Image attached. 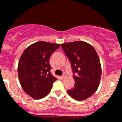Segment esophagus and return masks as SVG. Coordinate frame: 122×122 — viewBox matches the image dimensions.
Returning <instances> with one entry per match:
<instances>
[{
  "mask_svg": "<svg viewBox=\"0 0 122 122\" xmlns=\"http://www.w3.org/2000/svg\"><path fill=\"white\" fill-rule=\"evenodd\" d=\"M65 77H66L65 73H64V75H63L62 76H61V79H64Z\"/></svg>",
  "mask_w": 122,
  "mask_h": 122,
  "instance_id": "esophagus-1",
  "label": "esophagus"
}]
</instances>
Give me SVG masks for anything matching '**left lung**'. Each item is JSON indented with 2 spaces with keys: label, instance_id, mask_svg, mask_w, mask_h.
I'll list each match as a JSON object with an SVG mask.
<instances>
[{
  "label": "left lung",
  "instance_id": "obj_1",
  "mask_svg": "<svg viewBox=\"0 0 122 122\" xmlns=\"http://www.w3.org/2000/svg\"><path fill=\"white\" fill-rule=\"evenodd\" d=\"M71 63L75 85L68 93L79 101L91 97L97 91L100 81L102 67L97 53L91 45L84 41L61 44Z\"/></svg>",
  "mask_w": 122,
  "mask_h": 122
}]
</instances>
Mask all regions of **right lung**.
Wrapping results in <instances>:
<instances>
[{
  "label": "right lung",
  "instance_id": "1",
  "mask_svg": "<svg viewBox=\"0 0 122 122\" xmlns=\"http://www.w3.org/2000/svg\"><path fill=\"white\" fill-rule=\"evenodd\" d=\"M60 44L40 41L31 44L20 57L18 73L22 88L35 99L44 97L51 91L57 80L50 73L49 60Z\"/></svg>",
  "mask_w": 122,
  "mask_h": 122
}]
</instances>
